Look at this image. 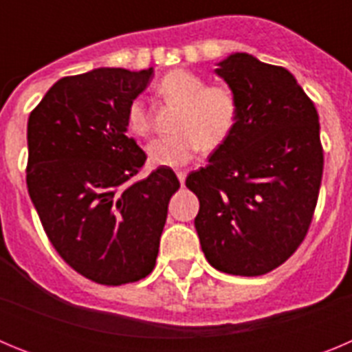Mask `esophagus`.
I'll return each mask as SVG.
<instances>
[{"instance_id":"esophagus-1","label":"esophagus","mask_w":352,"mask_h":352,"mask_svg":"<svg viewBox=\"0 0 352 352\" xmlns=\"http://www.w3.org/2000/svg\"><path fill=\"white\" fill-rule=\"evenodd\" d=\"M176 176H178L179 183L185 185V179H186V170H176Z\"/></svg>"}]
</instances>
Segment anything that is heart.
<instances>
[{"label": "heart", "instance_id": "b5f03b06", "mask_svg": "<svg viewBox=\"0 0 352 352\" xmlns=\"http://www.w3.org/2000/svg\"><path fill=\"white\" fill-rule=\"evenodd\" d=\"M157 91L167 102L178 104L179 111L173 126L176 133L155 139L146 148L153 166H185L199 148L214 151L234 130L238 98L229 86H206V80L192 72L173 70L162 77ZM126 126L139 138L151 132V116L141 98H133L126 107Z\"/></svg>", "mask_w": 352, "mask_h": 352}]
</instances>
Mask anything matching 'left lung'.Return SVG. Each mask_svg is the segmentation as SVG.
<instances>
[{
  "instance_id": "left-lung-1",
  "label": "left lung",
  "mask_w": 352,
  "mask_h": 352,
  "mask_svg": "<svg viewBox=\"0 0 352 352\" xmlns=\"http://www.w3.org/2000/svg\"><path fill=\"white\" fill-rule=\"evenodd\" d=\"M238 98V121L210 164L186 176L208 263L229 275L259 276L303 243L322 179L319 114L291 72L245 52L220 61Z\"/></svg>"
}]
</instances>
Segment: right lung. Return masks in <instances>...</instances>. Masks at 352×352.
Instances as JSON below:
<instances>
[{"label": "right lung", "mask_w": 352, "mask_h": 352, "mask_svg": "<svg viewBox=\"0 0 352 352\" xmlns=\"http://www.w3.org/2000/svg\"><path fill=\"white\" fill-rule=\"evenodd\" d=\"M153 68H96L63 77L28 120L26 183L43 231L61 259L102 285L153 272L179 188L170 167L133 179L146 153L126 133V107Z\"/></svg>", "instance_id": "right-lung-1"}]
</instances>
